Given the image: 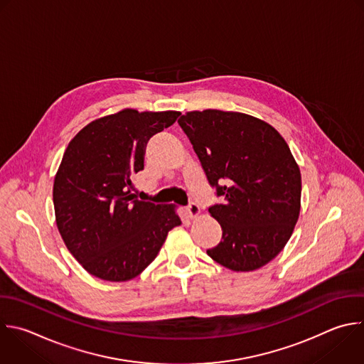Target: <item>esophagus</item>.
<instances>
[{
  "label": "esophagus",
  "mask_w": 364,
  "mask_h": 364,
  "mask_svg": "<svg viewBox=\"0 0 364 364\" xmlns=\"http://www.w3.org/2000/svg\"><path fill=\"white\" fill-rule=\"evenodd\" d=\"M186 213H187V215H188L190 218L197 217V215L200 214V207H198V204L190 203V204L186 207Z\"/></svg>",
  "instance_id": "1"
}]
</instances>
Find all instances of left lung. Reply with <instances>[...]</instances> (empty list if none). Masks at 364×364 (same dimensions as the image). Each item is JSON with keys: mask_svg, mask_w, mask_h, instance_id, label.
I'll list each match as a JSON object with an SVG mask.
<instances>
[{"mask_svg": "<svg viewBox=\"0 0 364 364\" xmlns=\"http://www.w3.org/2000/svg\"><path fill=\"white\" fill-rule=\"evenodd\" d=\"M178 124L223 198L208 208L223 235L207 255L232 272L266 266L284 249L300 214L301 174L287 143L243 112L190 111Z\"/></svg>", "mask_w": 364, "mask_h": 364, "instance_id": "1", "label": "left lung"}]
</instances>
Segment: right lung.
<instances>
[{
	"label": "right lung",
	"instance_id": "obj_1",
	"mask_svg": "<svg viewBox=\"0 0 364 364\" xmlns=\"http://www.w3.org/2000/svg\"><path fill=\"white\" fill-rule=\"evenodd\" d=\"M180 114L126 108L91 121L70 141L54 178L55 221L67 249L90 274L107 282L134 279L181 224L173 205L133 194L149 140Z\"/></svg>",
	"mask_w": 364,
	"mask_h": 364
}]
</instances>
